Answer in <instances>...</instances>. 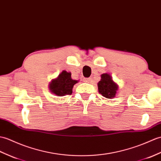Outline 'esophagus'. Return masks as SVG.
I'll use <instances>...</instances> for the list:
<instances>
[{
    "mask_svg": "<svg viewBox=\"0 0 161 161\" xmlns=\"http://www.w3.org/2000/svg\"><path fill=\"white\" fill-rule=\"evenodd\" d=\"M91 78H84L83 81L86 82V83H89V82L91 81Z\"/></svg>",
    "mask_w": 161,
    "mask_h": 161,
    "instance_id": "34e87169",
    "label": "esophagus"
}]
</instances>
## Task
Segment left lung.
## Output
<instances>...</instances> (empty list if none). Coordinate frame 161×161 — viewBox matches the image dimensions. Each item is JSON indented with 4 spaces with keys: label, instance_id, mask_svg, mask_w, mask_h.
Segmentation results:
<instances>
[{
    "label": "left lung",
    "instance_id": "obj_1",
    "mask_svg": "<svg viewBox=\"0 0 161 161\" xmlns=\"http://www.w3.org/2000/svg\"><path fill=\"white\" fill-rule=\"evenodd\" d=\"M97 86L99 92L108 99H113L119 90V86L108 73H103L101 75V80Z\"/></svg>",
    "mask_w": 161,
    "mask_h": 161
}]
</instances>
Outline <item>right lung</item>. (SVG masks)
Segmentation results:
<instances>
[{"mask_svg": "<svg viewBox=\"0 0 161 161\" xmlns=\"http://www.w3.org/2000/svg\"><path fill=\"white\" fill-rule=\"evenodd\" d=\"M78 81V80L72 79L71 73L70 72L63 70L57 77L51 80L48 85V89L52 94L58 97L70 95L73 92L74 85Z\"/></svg>", "mask_w": 161, "mask_h": 161, "instance_id": "right-lung-1", "label": "right lung"}]
</instances>
